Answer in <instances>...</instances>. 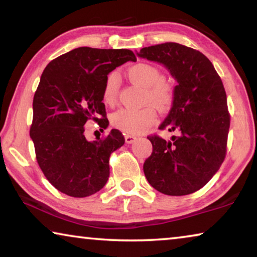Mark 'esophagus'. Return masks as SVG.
Segmentation results:
<instances>
[{"label": "esophagus", "mask_w": 257, "mask_h": 257, "mask_svg": "<svg viewBox=\"0 0 257 257\" xmlns=\"http://www.w3.org/2000/svg\"><path fill=\"white\" fill-rule=\"evenodd\" d=\"M137 137L136 136H133V135H125L124 136V141L127 144H133V143L136 141Z\"/></svg>", "instance_id": "1"}]
</instances>
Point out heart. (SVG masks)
Returning a JSON list of instances; mask_svg holds the SVG:
<instances>
[{
  "mask_svg": "<svg viewBox=\"0 0 257 257\" xmlns=\"http://www.w3.org/2000/svg\"><path fill=\"white\" fill-rule=\"evenodd\" d=\"M128 79L144 88V99L160 110H165L173 101V87L170 81L161 78L156 67L139 62L129 67ZM119 90V78L115 72L107 75L103 87L102 98L105 105L112 106L116 102ZM156 121V112L153 106L146 105L139 108H120L111 115V124L128 135L145 133Z\"/></svg>",
  "mask_w": 257,
  "mask_h": 257,
  "instance_id": "1",
  "label": "heart"
}]
</instances>
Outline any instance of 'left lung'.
<instances>
[{
  "label": "left lung",
  "mask_w": 257,
  "mask_h": 257,
  "mask_svg": "<svg viewBox=\"0 0 257 257\" xmlns=\"http://www.w3.org/2000/svg\"><path fill=\"white\" fill-rule=\"evenodd\" d=\"M137 55L163 64L177 81L171 110L160 124L177 136L149 137L153 152L143 167L146 179L170 196L195 193L217 172L227 152L230 115L222 80L205 55L178 43L144 47Z\"/></svg>",
  "instance_id": "8db88e82"
}]
</instances>
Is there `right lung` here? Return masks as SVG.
<instances>
[{
	"label": "right lung",
	"mask_w": 257,
	"mask_h": 257,
	"mask_svg": "<svg viewBox=\"0 0 257 257\" xmlns=\"http://www.w3.org/2000/svg\"><path fill=\"white\" fill-rule=\"evenodd\" d=\"M127 61H136L130 50L78 47L51 61L42 73L30 138L46 179L68 196L87 197L101 190L110 176L111 153L124 144L118 129L87 141L84 125L94 120L107 128L104 82Z\"/></svg>",
	"instance_id": "obj_1"
}]
</instances>
